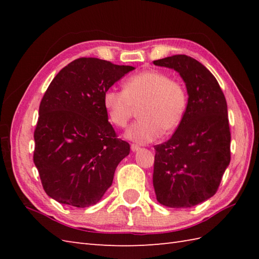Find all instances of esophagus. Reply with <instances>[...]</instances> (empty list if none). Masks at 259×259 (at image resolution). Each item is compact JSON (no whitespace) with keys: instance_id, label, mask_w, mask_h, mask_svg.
I'll use <instances>...</instances> for the list:
<instances>
[{"instance_id":"1","label":"esophagus","mask_w":259,"mask_h":259,"mask_svg":"<svg viewBox=\"0 0 259 259\" xmlns=\"http://www.w3.org/2000/svg\"><path fill=\"white\" fill-rule=\"evenodd\" d=\"M131 150H133L134 152L139 151L140 150V147L137 146V145H131Z\"/></svg>"}]
</instances>
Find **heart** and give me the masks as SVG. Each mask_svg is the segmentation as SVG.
Wrapping results in <instances>:
<instances>
[{"label": "heart", "instance_id": "b5f03b06", "mask_svg": "<svg viewBox=\"0 0 259 259\" xmlns=\"http://www.w3.org/2000/svg\"><path fill=\"white\" fill-rule=\"evenodd\" d=\"M188 103L185 85L163 71L148 70L126 79L123 91L109 89L103 106L110 121L124 128L139 108L137 121L125 131V138L147 144L159 136L170 135L178 128Z\"/></svg>", "mask_w": 259, "mask_h": 259}]
</instances>
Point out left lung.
I'll use <instances>...</instances> for the list:
<instances>
[{"instance_id": "left-lung-1", "label": "left lung", "mask_w": 259, "mask_h": 259, "mask_svg": "<svg viewBox=\"0 0 259 259\" xmlns=\"http://www.w3.org/2000/svg\"><path fill=\"white\" fill-rule=\"evenodd\" d=\"M183 78L188 103L168 141L155 147L153 188L157 200L170 208H190L212 197L230 162L227 102L205 65L185 54L153 61Z\"/></svg>"}]
</instances>
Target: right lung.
I'll list each match as a JSON object with an SVG mask.
<instances>
[{"mask_svg":"<svg viewBox=\"0 0 259 259\" xmlns=\"http://www.w3.org/2000/svg\"><path fill=\"white\" fill-rule=\"evenodd\" d=\"M135 70L97 58H80L56 75L43 96L34 131V160L43 189L64 205H96L129 155L108 121L103 95Z\"/></svg>","mask_w":259,"mask_h":259,"instance_id":"1","label":"right lung"}]
</instances>
